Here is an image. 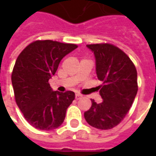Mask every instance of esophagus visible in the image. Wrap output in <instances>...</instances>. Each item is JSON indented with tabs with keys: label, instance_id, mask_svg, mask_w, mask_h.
Returning <instances> with one entry per match:
<instances>
[{
	"label": "esophagus",
	"instance_id": "obj_1",
	"mask_svg": "<svg viewBox=\"0 0 156 156\" xmlns=\"http://www.w3.org/2000/svg\"><path fill=\"white\" fill-rule=\"evenodd\" d=\"M83 98V95L82 94H75V98L77 99V100H78V99H80V98Z\"/></svg>",
	"mask_w": 156,
	"mask_h": 156
}]
</instances>
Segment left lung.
Returning a JSON list of instances; mask_svg holds the SVG:
<instances>
[{
	"label": "left lung",
	"mask_w": 156,
	"mask_h": 156,
	"mask_svg": "<svg viewBox=\"0 0 156 156\" xmlns=\"http://www.w3.org/2000/svg\"><path fill=\"white\" fill-rule=\"evenodd\" d=\"M94 51L96 73L103 84L98 86L103 101L91 99V108L84 112L88 124L99 129H110L123 120L138 91L137 71L128 55L109 43L87 45Z\"/></svg>",
	"instance_id": "obj_1"
}]
</instances>
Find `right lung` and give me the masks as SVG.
Returning <instances> with one entry per match:
<instances>
[{
    "label": "right lung",
    "mask_w": 156,
    "mask_h": 156,
    "mask_svg": "<svg viewBox=\"0 0 156 156\" xmlns=\"http://www.w3.org/2000/svg\"><path fill=\"white\" fill-rule=\"evenodd\" d=\"M77 48L72 43L37 40L16 58L12 73L16 103L26 120L36 129L51 130L63 123L75 94L52 91L48 81L62 59Z\"/></svg>",
    "instance_id": "obj_1"
}]
</instances>
